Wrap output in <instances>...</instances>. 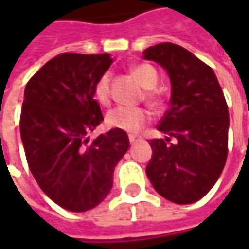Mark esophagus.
Listing matches in <instances>:
<instances>
[{
	"instance_id": "esophagus-1",
	"label": "esophagus",
	"mask_w": 249,
	"mask_h": 249,
	"mask_svg": "<svg viewBox=\"0 0 249 249\" xmlns=\"http://www.w3.org/2000/svg\"><path fill=\"white\" fill-rule=\"evenodd\" d=\"M136 141H137V137H136V136L130 135L129 136V142H130V144H135Z\"/></svg>"
}]
</instances>
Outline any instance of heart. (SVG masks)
Wrapping results in <instances>:
<instances>
[{"instance_id":"obj_1","label":"heart","mask_w":249,"mask_h":249,"mask_svg":"<svg viewBox=\"0 0 249 249\" xmlns=\"http://www.w3.org/2000/svg\"><path fill=\"white\" fill-rule=\"evenodd\" d=\"M132 74L140 81L142 87L148 89L145 92V100L155 108L161 107V100L153 88L159 82V74L156 69L149 64H139L132 69ZM110 73L105 71L98 77L94 84V98L98 103L107 105L110 101ZM151 120V114L144 108H132V107H116L109 110L105 117V123L109 128L125 130L128 133H139Z\"/></svg>"}]
</instances>
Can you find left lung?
<instances>
[{
    "label": "left lung",
    "mask_w": 249,
    "mask_h": 249,
    "mask_svg": "<svg viewBox=\"0 0 249 249\" xmlns=\"http://www.w3.org/2000/svg\"><path fill=\"white\" fill-rule=\"evenodd\" d=\"M144 58L168 71L172 94L153 139L146 176L162 197L192 204L204 197L224 169L230 113L212 68L183 46L162 42L144 51ZM175 140L170 142V139Z\"/></svg>",
    "instance_id": "left-lung-1"
}]
</instances>
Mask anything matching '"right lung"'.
<instances>
[{"label":"right lung","mask_w":249,"mask_h":249,"mask_svg":"<svg viewBox=\"0 0 249 249\" xmlns=\"http://www.w3.org/2000/svg\"><path fill=\"white\" fill-rule=\"evenodd\" d=\"M112 61L109 54L62 53L25 87L19 132L30 172L48 197L71 212L108 196L114 167L129 148L125 130L88 139L104 120L94 84Z\"/></svg>","instance_id":"add662e5"}]
</instances>
